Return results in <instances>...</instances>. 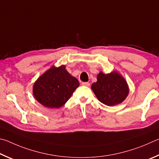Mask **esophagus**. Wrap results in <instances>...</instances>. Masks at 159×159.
<instances>
[{
  "label": "esophagus",
  "instance_id": "1",
  "mask_svg": "<svg viewBox=\"0 0 159 159\" xmlns=\"http://www.w3.org/2000/svg\"><path fill=\"white\" fill-rule=\"evenodd\" d=\"M82 85L83 86H86V87H89L90 86V83L89 82H82Z\"/></svg>",
  "mask_w": 159,
  "mask_h": 159
}]
</instances>
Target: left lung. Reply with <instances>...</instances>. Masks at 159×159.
Masks as SVG:
<instances>
[{
    "label": "left lung",
    "mask_w": 159,
    "mask_h": 159,
    "mask_svg": "<svg viewBox=\"0 0 159 159\" xmlns=\"http://www.w3.org/2000/svg\"><path fill=\"white\" fill-rule=\"evenodd\" d=\"M91 89L98 101L107 106L121 103L129 93L127 82L116 71L108 74L100 72L97 75V82L91 85Z\"/></svg>",
    "instance_id": "left-lung-1"
}]
</instances>
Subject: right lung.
<instances>
[{
  "label": "right lung",
  "instance_id": "right-lung-1",
  "mask_svg": "<svg viewBox=\"0 0 159 159\" xmlns=\"http://www.w3.org/2000/svg\"><path fill=\"white\" fill-rule=\"evenodd\" d=\"M79 86V81L67 71L65 65L52 66L35 82L33 93L36 101L44 107L59 108Z\"/></svg>",
  "mask_w": 159,
  "mask_h": 159
}]
</instances>
